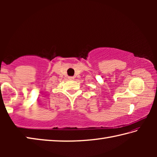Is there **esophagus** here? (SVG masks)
I'll return each mask as SVG.
<instances>
[{
    "label": "esophagus",
    "instance_id": "34e87169",
    "mask_svg": "<svg viewBox=\"0 0 157 157\" xmlns=\"http://www.w3.org/2000/svg\"><path fill=\"white\" fill-rule=\"evenodd\" d=\"M68 78L71 79H74V77H69Z\"/></svg>",
    "mask_w": 157,
    "mask_h": 157
}]
</instances>
